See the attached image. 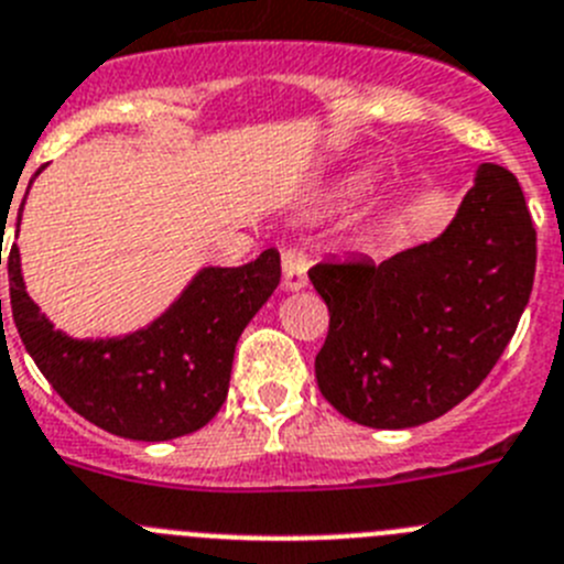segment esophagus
I'll return each mask as SVG.
<instances>
[{"label": "esophagus", "instance_id": "34e87169", "mask_svg": "<svg viewBox=\"0 0 564 564\" xmlns=\"http://www.w3.org/2000/svg\"><path fill=\"white\" fill-rule=\"evenodd\" d=\"M307 257L299 248L282 251V288L285 291H302L307 285Z\"/></svg>", "mask_w": 564, "mask_h": 564}]
</instances>
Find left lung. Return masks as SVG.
I'll return each instance as SVG.
<instances>
[{
    "instance_id": "obj_1",
    "label": "left lung",
    "mask_w": 564,
    "mask_h": 564,
    "mask_svg": "<svg viewBox=\"0 0 564 564\" xmlns=\"http://www.w3.org/2000/svg\"><path fill=\"white\" fill-rule=\"evenodd\" d=\"M536 231L518 178L481 164L456 218L383 262L310 268L329 307L316 380L346 420L400 431L436 420L492 371L529 304Z\"/></svg>"
}]
</instances>
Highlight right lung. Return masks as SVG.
I'll return each mask as SVG.
<instances>
[{"label":"right lung","instance_id":"right-lung-1","mask_svg":"<svg viewBox=\"0 0 564 564\" xmlns=\"http://www.w3.org/2000/svg\"><path fill=\"white\" fill-rule=\"evenodd\" d=\"M8 276L15 329L61 400L113 436L167 442L200 431L220 411L237 338L276 291L282 268L276 248L240 268H200L162 316L117 338H72L55 329L30 299L15 242Z\"/></svg>","mask_w":564,"mask_h":564}]
</instances>
